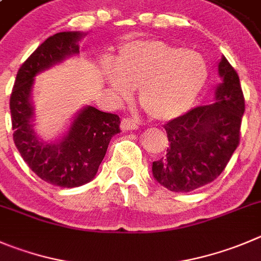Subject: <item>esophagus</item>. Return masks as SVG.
I'll use <instances>...</instances> for the list:
<instances>
[{
	"mask_svg": "<svg viewBox=\"0 0 261 261\" xmlns=\"http://www.w3.org/2000/svg\"><path fill=\"white\" fill-rule=\"evenodd\" d=\"M138 127H139L138 123L130 118H122V121H121V130L122 131L136 130Z\"/></svg>",
	"mask_w": 261,
	"mask_h": 261,
	"instance_id": "obj_1",
	"label": "esophagus"
}]
</instances>
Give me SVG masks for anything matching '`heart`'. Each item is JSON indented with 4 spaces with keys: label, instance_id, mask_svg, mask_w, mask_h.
Segmentation results:
<instances>
[{
    "label": "heart",
    "instance_id": "b5f03b06",
    "mask_svg": "<svg viewBox=\"0 0 261 261\" xmlns=\"http://www.w3.org/2000/svg\"><path fill=\"white\" fill-rule=\"evenodd\" d=\"M114 67H103L111 94L122 103L138 89V100L152 118L170 121L192 108L208 79L201 54L160 40H136L119 47Z\"/></svg>",
    "mask_w": 261,
    "mask_h": 261
}]
</instances>
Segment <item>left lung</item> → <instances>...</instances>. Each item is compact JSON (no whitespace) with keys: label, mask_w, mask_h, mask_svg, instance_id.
I'll return each instance as SVG.
<instances>
[{"label":"left lung","mask_w":261,"mask_h":261,"mask_svg":"<svg viewBox=\"0 0 261 261\" xmlns=\"http://www.w3.org/2000/svg\"><path fill=\"white\" fill-rule=\"evenodd\" d=\"M220 84L208 106L197 107L164 126L166 154L152 165L153 177L171 192H192L214 181L240 143L245 99L237 72L225 58L218 64Z\"/></svg>","instance_id":"obj_1"}]
</instances>
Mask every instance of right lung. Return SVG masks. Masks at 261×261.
<instances>
[{"label": "right lung", "mask_w": 261, "mask_h": 261, "mask_svg": "<svg viewBox=\"0 0 261 261\" xmlns=\"http://www.w3.org/2000/svg\"><path fill=\"white\" fill-rule=\"evenodd\" d=\"M84 32H60L41 43L23 63L10 96L14 143L25 164L53 186L75 188L91 181L119 133V117L91 106L80 109L60 138L45 142L35 130L32 92L36 75L80 54Z\"/></svg>", "instance_id": "add662e5"}]
</instances>
